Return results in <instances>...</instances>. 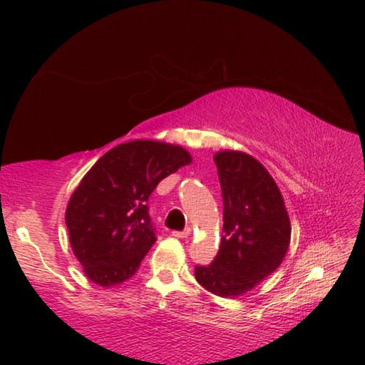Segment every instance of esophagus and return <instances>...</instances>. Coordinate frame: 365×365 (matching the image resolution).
Instances as JSON below:
<instances>
[{
    "mask_svg": "<svg viewBox=\"0 0 365 365\" xmlns=\"http://www.w3.org/2000/svg\"><path fill=\"white\" fill-rule=\"evenodd\" d=\"M171 235H173L175 238H188L190 237V228L183 230V232H173Z\"/></svg>",
    "mask_w": 365,
    "mask_h": 365,
    "instance_id": "1",
    "label": "esophagus"
}]
</instances>
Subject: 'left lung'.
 Returning <instances> with one entry per match:
<instances>
[{
  "label": "left lung",
  "instance_id": "8db88e82",
  "mask_svg": "<svg viewBox=\"0 0 365 365\" xmlns=\"http://www.w3.org/2000/svg\"><path fill=\"white\" fill-rule=\"evenodd\" d=\"M223 194V237L195 279L217 297H240L278 269L290 245L292 225L282 192L261 163L242 150L215 154Z\"/></svg>",
  "mask_w": 365,
  "mask_h": 365
}]
</instances>
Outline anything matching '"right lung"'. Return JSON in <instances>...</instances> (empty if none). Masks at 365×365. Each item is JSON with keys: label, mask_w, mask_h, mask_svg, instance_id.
Listing matches in <instances>:
<instances>
[{"label": "right lung", "mask_w": 365, "mask_h": 365, "mask_svg": "<svg viewBox=\"0 0 365 365\" xmlns=\"http://www.w3.org/2000/svg\"><path fill=\"white\" fill-rule=\"evenodd\" d=\"M192 163L180 145L130 140L98 159L75 188L65 221L70 245L92 283L132 278L156 242L148 200L163 178Z\"/></svg>", "instance_id": "obj_1"}]
</instances>
